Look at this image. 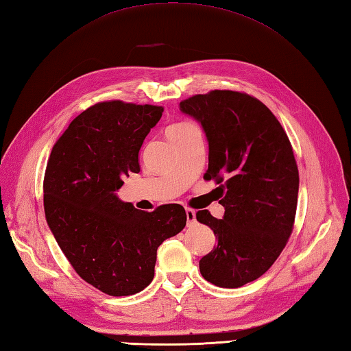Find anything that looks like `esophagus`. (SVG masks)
Masks as SVG:
<instances>
[{
    "instance_id": "obj_1",
    "label": "esophagus",
    "mask_w": 351,
    "mask_h": 351,
    "mask_svg": "<svg viewBox=\"0 0 351 351\" xmlns=\"http://www.w3.org/2000/svg\"><path fill=\"white\" fill-rule=\"evenodd\" d=\"M186 219H188V225H193V223H195V221H197L195 210L186 208Z\"/></svg>"
}]
</instances>
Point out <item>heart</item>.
<instances>
[{"mask_svg":"<svg viewBox=\"0 0 351 351\" xmlns=\"http://www.w3.org/2000/svg\"><path fill=\"white\" fill-rule=\"evenodd\" d=\"M188 126H191L189 123H177V124H173V126H171L169 129H168V132L167 134H171V132H177V130H182V129H184V128H188Z\"/></svg>","mask_w":351,"mask_h":351,"instance_id":"obj_1","label":"heart"}]
</instances>
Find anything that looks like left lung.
I'll return each instance as SVG.
<instances>
[{
  "instance_id": "left-lung-1",
  "label": "left lung",
  "mask_w": 351,
  "mask_h": 351,
  "mask_svg": "<svg viewBox=\"0 0 351 351\" xmlns=\"http://www.w3.org/2000/svg\"><path fill=\"white\" fill-rule=\"evenodd\" d=\"M178 108L206 134L207 178L227 188L222 219L197 213L217 241L199 271L216 287L239 288L266 274L291 234L299 193L291 144L269 108L243 93L215 90Z\"/></svg>"
}]
</instances>
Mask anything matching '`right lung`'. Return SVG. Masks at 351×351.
I'll list each match as a JSON object with an SVG mask.
<instances>
[{
  "instance_id": "1",
  "label": "right lung",
  "mask_w": 351,
  "mask_h": 351,
  "mask_svg": "<svg viewBox=\"0 0 351 351\" xmlns=\"http://www.w3.org/2000/svg\"><path fill=\"white\" fill-rule=\"evenodd\" d=\"M162 112L120 100L91 106L69 124L46 167L48 227L76 274L110 295L144 290L158 247L186 225L182 206L149 213L117 195L123 178L139 173V149Z\"/></svg>"
}]
</instances>
